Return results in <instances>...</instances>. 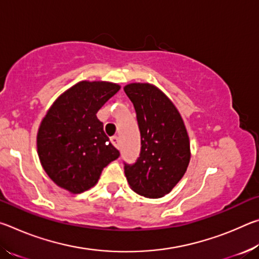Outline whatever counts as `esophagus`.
<instances>
[{
    "label": "esophagus",
    "mask_w": 259,
    "mask_h": 259,
    "mask_svg": "<svg viewBox=\"0 0 259 259\" xmlns=\"http://www.w3.org/2000/svg\"><path fill=\"white\" fill-rule=\"evenodd\" d=\"M111 142L116 148H120V138L119 137H116V136H115V137H112Z\"/></svg>",
    "instance_id": "34e87169"
}]
</instances>
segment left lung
<instances>
[{"label":"left lung","instance_id":"left-lung-1","mask_svg":"<svg viewBox=\"0 0 259 259\" xmlns=\"http://www.w3.org/2000/svg\"><path fill=\"white\" fill-rule=\"evenodd\" d=\"M123 90L134 104L142 138L137 162L124 165L126 181L139 195L162 198L177 185L190 163L187 130L181 113L157 87L138 82Z\"/></svg>","mask_w":259,"mask_h":259}]
</instances>
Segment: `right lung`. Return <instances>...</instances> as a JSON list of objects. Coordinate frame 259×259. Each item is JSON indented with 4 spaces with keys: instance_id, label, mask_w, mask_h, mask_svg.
Instances as JSON below:
<instances>
[{
    "instance_id": "right-lung-1",
    "label": "right lung",
    "mask_w": 259,
    "mask_h": 259,
    "mask_svg": "<svg viewBox=\"0 0 259 259\" xmlns=\"http://www.w3.org/2000/svg\"><path fill=\"white\" fill-rule=\"evenodd\" d=\"M120 88L106 81L77 82L55 100L38 126L36 145L43 169L72 194L94 187L105 166L120 156L96 115Z\"/></svg>"
}]
</instances>
